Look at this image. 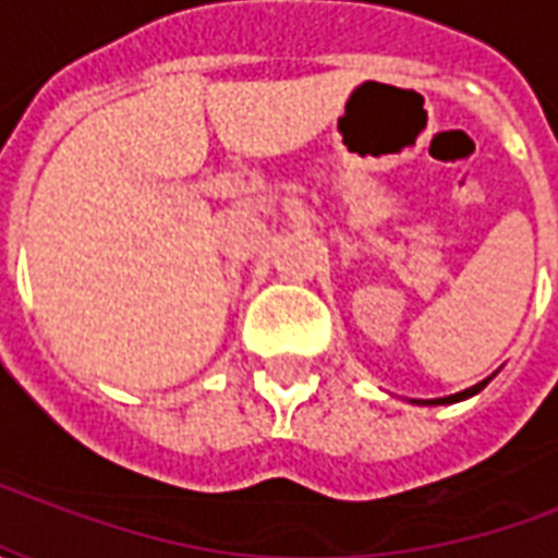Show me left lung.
I'll use <instances>...</instances> for the list:
<instances>
[{
	"label": "left lung",
	"instance_id": "1",
	"mask_svg": "<svg viewBox=\"0 0 558 558\" xmlns=\"http://www.w3.org/2000/svg\"><path fill=\"white\" fill-rule=\"evenodd\" d=\"M496 376V374H493ZM493 376H487V379H481V383H475L472 388H466V391H457V395H448V398H436V400H412V403H418V407H445V403H460V400H466V398H475L478 395L481 388L487 386L490 383Z\"/></svg>",
	"mask_w": 558,
	"mask_h": 558
}]
</instances>
